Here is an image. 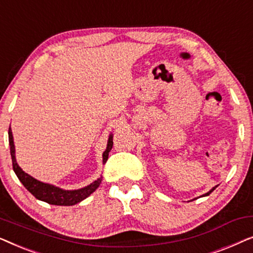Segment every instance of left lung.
<instances>
[{"label":"left lung","mask_w":253,"mask_h":253,"mask_svg":"<svg viewBox=\"0 0 253 253\" xmlns=\"http://www.w3.org/2000/svg\"><path fill=\"white\" fill-rule=\"evenodd\" d=\"M216 188H217V185H215V186H213V188H212V189H211L209 192L204 193V195H203V196H200V197H206V196H209V195H210V193H212V192L214 191V190H215ZM195 199H197V198H195ZM195 199H192V200H195ZM192 200H190V202H192Z\"/></svg>","instance_id":"left-lung-1"}]
</instances>
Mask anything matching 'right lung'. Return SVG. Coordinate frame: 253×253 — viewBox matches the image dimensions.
Masks as SVG:
<instances>
[{"instance_id": "right-lung-1", "label": "right lung", "mask_w": 253, "mask_h": 253, "mask_svg": "<svg viewBox=\"0 0 253 253\" xmlns=\"http://www.w3.org/2000/svg\"><path fill=\"white\" fill-rule=\"evenodd\" d=\"M9 146H10V154H11L12 159V167L13 171L17 175V177L22 184L36 197L37 199L41 200V202L48 203L50 205H57V206H72L76 204L81 203L82 200L87 198L89 195H92L96 189L99 188L100 183L102 181V176L96 178L94 182L91 184L84 186V188L77 189V190H64L55 186L49 183H43L41 181H38L37 178L32 177V176L27 174L19 167L16 161V150H15V143H13V136L11 127H9ZM113 147V133L109 134L108 141H107V147L105 152L102 153V164L105 165L107 160H108L109 152Z\"/></svg>"}]
</instances>
